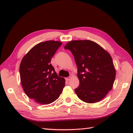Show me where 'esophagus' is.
<instances>
[{"instance_id":"34e87169","label":"esophagus","mask_w":133,"mask_h":133,"mask_svg":"<svg viewBox=\"0 0 133 133\" xmlns=\"http://www.w3.org/2000/svg\"><path fill=\"white\" fill-rule=\"evenodd\" d=\"M70 79V77H68V78H66V81H69Z\"/></svg>"}]
</instances>
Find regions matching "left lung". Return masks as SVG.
Returning <instances> with one entry per match:
<instances>
[{
	"mask_svg": "<svg viewBox=\"0 0 133 133\" xmlns=\"http://www.w3.org/2000/svg\"><path fill=\"white\" fill-rule=\"evenodd\" d=\"M64 49L74 56L79 85L75 89L84 102L95 103L111 90L115 70L109 54L95 42L89 40L69 42Z\"/></svg>",
	"mask_w": 133,
	"mask_h": 133,
	"instance_id": "left-lung-1",
	"label": "left lung"
}]
</instances>
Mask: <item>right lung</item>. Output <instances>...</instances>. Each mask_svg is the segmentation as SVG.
Returning a JSON list of instances; mask_svg holds the SVG:
<instances>
[{"mask_svg":"<svg viewBox=\"0 0 133 133\" xmlns=\"http://www.w3.org/2000/svg\"><path fill=\"white\" fill-rule=\"evenodd\" d=\"M62 45L59 41L41 42L31 49L20 64V77L24 92L41 104H50L59 98L65 86L51 64V60Z\"/></svg>","mask_w":133,"mask_h":133,"instance_id":"right-lung-1","label":"right lung"}]
</instances>
